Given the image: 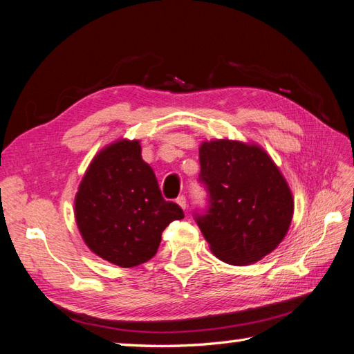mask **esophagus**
<instances>
[{
    "mask_svg": "<svg viewBox=\"0 0 354 354\" xmlns=\"http://www.w3.org/2000/svg\"><path fill=\"white\" fill-rule=\"evenodd\" d=\"M177 204H178V206L180 207H182L183 210H186L187 209V201H186V197H185V195H180V197H177Z\"/></svg>",
    "mask_w": 354,
    "mask_h": 354,
    "instance_id": "obj_1",
    "label": "esophagus"
}]
</instances>
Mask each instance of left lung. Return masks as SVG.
Masks as SVG:
<instances>
[{
  "label": "left lung",
  "mask_w": 354,
  "mask_h": 354,
  "mask_svg": "<svg viewBox=\"0 0 354 354\" xmlns=\"http://www.w3.org/2000/svg\"><path fill=\"white\" fill-rule=\"evenodd\" d=\"M200 167L207 203L194 218L210 250L230 265L261 261L285 238L294 212L276 163L256 145L221 139L200 147Z\"/></svg>",
  "instance_id": "left-lung-1"
}]
</instances>
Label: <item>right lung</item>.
I'll use <instances>...</instances> for the list:
<instances>
[{
  "label": "right lung",
  "mask_w": 354,
  "mask_h": 354,
  "mask_svg": "<svg viewBox=\"0 0 354 354\" xmlns=\"http://www.w3.org/2000/svg\"><path fill=\"white\" fill-rule=\"evenodd\" d=\"M183 216L178 204L162 197L139 140H120L101 150L75 197V219L86 245L122 268L150 261L162 232Z\"/></svg>",
  "instance_id": "obj_1"
}]
</instances>
